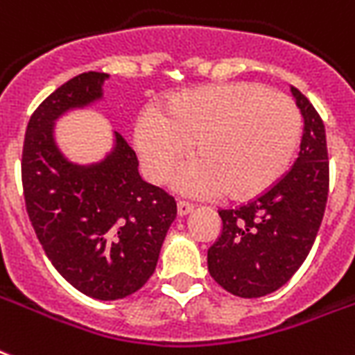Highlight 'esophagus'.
<instances>
[{"mask_svg": "<svg viewBox=\"0 0 355 355\" xmlns=\"http://www.w3.org/2000/svg\"><path fill=\"white\" fill-rule=\"evenodd\" d=\"M177 212L178 216L182 218V216H188L189 212H193V205H189V202L186 201H178L177 202Z\"/></svg>", "mask_w": 355, "mask_h": 355, "instance_id": "34e87169", "label": "esophagus"}]
</instances>
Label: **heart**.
Masks as SVG:
<instances>
[{
  "label": "heart",
  "instance_id": "b5f03b06",
  "mask_svg": "<svg viewBox=\"0 0 355 355\" xmlns=\"http://www.w3.org/2000/svg\"><path fill=\"white\" fill-rule=\"evenodd\" d=\"M302 113L291 96L261 83L238 81L191 89L169 98L162 115L143 112L134 145L143 169L164 182L196 143L197 158L175 175L182 193L251 199L291 166L302 137Z\"/></svg>",
  "mask_w": 355,
  "mask_h": 355
}]
</instances>
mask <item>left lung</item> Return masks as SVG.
<instances>
[{
	"instance_id": "8db88e82",
	"label": "left lung",
	"mask_w": 355,
	"mask_h": 355,
	"mask_svg": "<svg viewBox=\"0 0 355 355\" xmlns=\"http://www.w3.org/2000/svg\"><path fill=\"white\" fill-rule=\"evenodd\" d=\"M291 91L304 117L296 164L255 201L220 210L221 234L208 250V272L234 296L261 297L285 285L309 255L324 218L326 130L307 96Z\"/></svg>"
}]
</instances>
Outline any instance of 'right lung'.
<instances>
[{"mask_svg": "<svg viewBox=\"0 0 355 355\" xmlns=\"http://www.w3.org/2000/svg\"><path fill=\"white\" fill-rule=\"evenodd\" d=\"M107 78L83 72L55 89L29 119L21 153L27 216L46 257L74 288L104 302L147 283L177 218L175 199L143 180L121 134L87 166L70 162L55 141L58 119L102 100Z\"/></svg>", "mask_w": 355, "mask_h": 355, "instance_id": "obj_1", "label": "right lung"}]
</instances>
